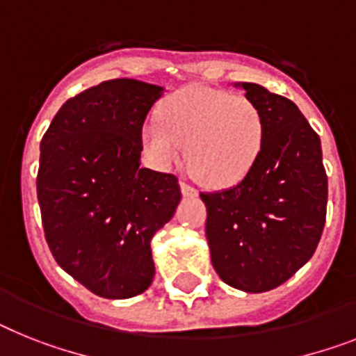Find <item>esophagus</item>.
Returning <instances> with one entry per match:
<instances>
[{"instance_id": "esophagus-1", "label": "esophagus", "mask_w": 356, "mask_h": 356, "mask_svg": "<svg viewBox=\"0 0 356 356\" xmlns=\"http://www.w3.org/2000/svg\"><path fill=\"white\" fill-rule=\"evenodd\" d=\"M180 189H181V195H184V196H196V195H198L195 187H193L189 181H185V180H180Z\"/></svg>"}]
</instances>
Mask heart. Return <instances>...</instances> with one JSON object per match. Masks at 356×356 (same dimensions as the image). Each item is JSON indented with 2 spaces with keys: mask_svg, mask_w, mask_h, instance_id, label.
<instances>
[{
  "mask_svg": "<svg viewBox=\"0 0 356 356\" xmlns=\"http://www.w3.org/2000/svg\"><path fill=\"white\" fill-rule=\"evenodd\" d=\"M143 147L160 167L180 160L202 184L227 189L257 165L266 118L260 105L245 94L211 87H187L163 99L158 120L145 123Z\"/></svg>",
  "mask_w": 356,
  "mask_h": 356,
  "instance_id": "b5f03b06",
  "label": "heart"
}]
</instances>
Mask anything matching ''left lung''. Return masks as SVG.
I'll return each mask as SVG.
<instances>
[{
    "instance_id": "1",
    "label": "left lung",
    "mask_w": 356,
    "mask_h": 356,
    "mask_svg": "<svg viewBox=\"0 0 356 356\" xmlns=\"http://www.w3.org/2000/svg\"><path fill=\"white\" fill-rule=\"evenodd\" d=\"M242 87L266 118L260 158L240 184L200 198L214 271L227 286L264 293L313 257L325 224L327 175L318 134L300 108L262 85Z\"/></svg>"
}]
</instances>
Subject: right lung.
<instances>
[{"instance_id":"obj_1","label":"right lung","mask_w":356,"mask_h":356,"mask_svg":"<svg viewBox=\"0 0 356 356\" xmlns=\"http://www.w3.org/2000/svg\"><path fill=\"white\" fill-rule=\"evenodd\" d=\"M161 90L108 79L67 99L41 140L36 189L49 249L104 298L151 286V238L180 204L175 175L140 167L143 122Z\"/></svg>"}]
</instances>
